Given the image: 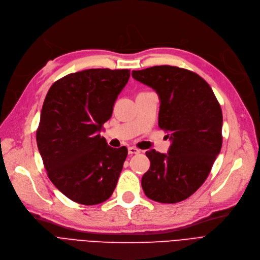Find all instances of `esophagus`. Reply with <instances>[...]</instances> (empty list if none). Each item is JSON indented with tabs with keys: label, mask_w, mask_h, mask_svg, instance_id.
I'll return each mask as SVG.
<instances>
[{
	"label": "esophagus",
	"mask_w": 260,
	"mask_h": 260,
	"mask_svg": "<svg viewBox=\"0 0 260 260\" xmlns=\"http://www.w3.org/2000/svg\"><path fill=\"white\" fill-rule=\"evenodd\" d=\"M128 152H129V154H137V153H140V149H138L136 147H129Z\"/></svg>",
	"instance_id": "obj_1"
}]
</instances>
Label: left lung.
Wrapping results in <instances>:
<instances>
[{
	"instance_id": "8db88e82",
	"label": "left lung",
	"mask_w": 260,
	"mask_h": 260,
	"mask_svg": "<svg viewBox=\"0 0 260 260\" xmlns=\"http://www.w3.org/2000/svg\"><path fill=\"white\" fill-rule=\"evenodd\" d=\"M132 77L160 98L159 127L170 132L168 153L146 151L149 170L142 188L163 204L184 201L199 190L222 147L223 116L219 101L202 77L176 66L133 70Z\"/></svg>"
}]
</instances>
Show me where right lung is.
Listing matches in <instances>:
<instances>
[{
	"label": "right lung",
	"mask_w": 260,
	"mask_h": 260,
	"mask_svg": "<svg viewBox=\"0 0 260 260\" xmlns=\"http://www.w3.org/2000/svg\"><path fill=\"white\" fill-rule=\"evenodd\" d=\"M128 69H87L53 83L36 132L49 179L69 200L97 205L113 194L128 150L110 147L100 137L112 116Z\"/></svg>",
	"instance_id": "right-lung-1"
}]
</instances>
